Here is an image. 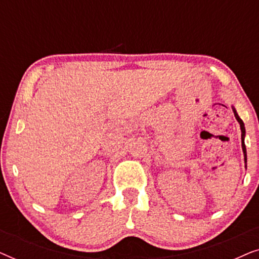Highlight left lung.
Listing matches in <instances>:
<instances>
[{
	"label": "left lung",
	"mask_w": 259,
	"mask_h": 259,
	"mask_svg": "<svg viewBox=\"0 0 259 259\" xmlns=\"http://www.w3.org/2000/svg\"><path fill=\"white\" fill-rule=\"evenodd\" d=\"M232 111H233V113H235V116H236L237 121L239 122V125H240V130H242V147H243V152H244V160H245V164H246V147H245V144H244V137H245V127H244V122H243V120L239 118L238 114H237L236 109L232 107ZM245 166H246V165H245Z\"/></svg>",
	"instance_id": "obj_1"
}]
</instances>
